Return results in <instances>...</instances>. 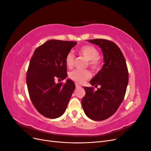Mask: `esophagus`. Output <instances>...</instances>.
Wrapping results in <instances>:
<instances>
[{
	"label": "esophagus",
	"mask_w": 151,
	"mask_h": 151,
	"mask_svg": "<svg viewBox=\"0 0 151 151\" xmlns=\"http://www.w3.org/2000/svg\"><path fill=\"white\" fill-rule=\"evenodd\" d=\"M76 88H81V86L79 84H77V83H76Z\"/></svg>",
	"instance_id": "obj_1"
}]
</instances>
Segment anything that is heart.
Instances as JSON below:
<instances>
[{"mask_svg":"<svg viewBox=\"0 0 151 151\" xmlns=\"http://www.w3.org/2000/svg\"><path fill=\"white\" fill-rule=\"evenodd\" d=\"M79 53L87 60H88L89 65L93 70H96L98 69L99 67V61L98 58L99 52L94 47L91 45L83 46L79 50ZM65 62L68 68H72L74 65V55L72 52H69L67 54ZM90 76V72L86 70H74L68 74V77L70 79L81 84L84 83L87 79L89 78Z\"/></svg>","mask_w":151,"mask_h":151,"instance_id":"heart-1","label":"heart"}]
</instances>
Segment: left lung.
Here are the masks:
<instances>
[{
  "label": "left lung",
  "mask_w": 151,
  "mask_h": 151,
  "mask_svg": "<svg viewBox=\"0 0 151 151\" xmlns=\"http://www.w3.org/2000/svg\"><path fill=\"white\" fill-rule=\"evenodd\" d=\"M101 49L104 64L89 83L95 88L84 87L86 91L82 106L87 116L95 121L106 120L115 113L125 97L129 83V72L120 48L111 41L88 40Z\"/></svg>",
  "instance_id": "1"
}]
</instances>
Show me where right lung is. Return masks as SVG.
Instances as JSON below:
<instances>
[{"instance_id":"1","label":"right lung","mask_w":151,"mask_h":151,"mask_svg":"<svg viewBox=\"0 0 151 151\" xmlns=\"http://www.w3.org/2000/svg\"><path fill=\"white\" fill-rule=\"evenodd\" d=\"M76 44L48 40L35 50L31 58L26 76L28 93L35 108L45 117L55 119L61 116L76 88L70 79L65 84L55 81L67 77L65 57Z\"/></svg>"}]
</instances>
